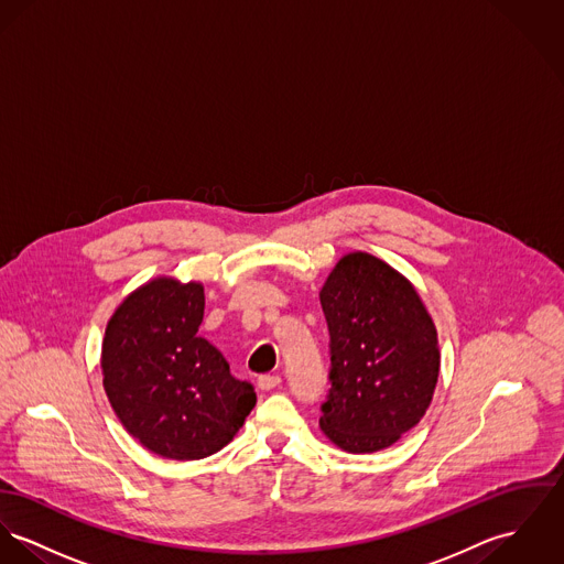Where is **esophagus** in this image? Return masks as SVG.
<instances>
[{
  "label": "esophagus",
  "instance_id": "1",
  "mask_svg": "<svg viewBox=\"0 0 564 564\" xmlns=\"http://www.w3.org/2000/svg\"><path fill=\"white\" fill-rule=\"evenodd\" d=\"M280 383H282L280 375H260L257 381V386L260 388V390H262V392H269V390L278 388Z\"/></svg>",
  "mask_w": 564,
  "mask_h": 564
}]
</instances>
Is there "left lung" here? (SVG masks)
<instances>
[{"label": "left lung", "mask_w": 564, "mask_h": 564, "mask_svg": "<svg viewBox=\"0 0 564 564\" xmlns=\"http://www.w3.org/2000/svg\"><path fill=\"white\" fill-rule=\"evenodd\" d=\"M321 306L332 388L318 424L347 453L383 451L429 410L440 375L435 325L410 282L364 252L340 258Z\"/></svg>", "instance_id": "obj_1"}]
</instances>
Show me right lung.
Here are the masks:
<instances>
[{
    "mask_svg": "<svg viewBox=\"0 0 564 564\" xmlns=\"http://www.w3.org/2000/svg\"><path fill=\"white\" fill-rule=\"evenodd\" d=\"M205 289L159 278L107 323L102 386L124 429L154 455L194 462L221 451L257 405L254 386L230 375L198 336Z\"/></svg>",
    "mask_w": 564,
    "mask_h": 564,
    "instance_id": "1",
    "label": "right lung"
}]
</instances>
